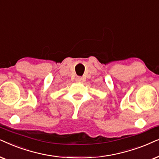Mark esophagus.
<instances>
[{
    "label": "esophagus",
    "mask_w": 159,
    "mask_h": 159,
    "mask_svg": "<svg viewBox=\"0 0 159 159\" xmlns=\"http://www.w3.org/2000/svg\"><path fill=\"white\" fill-rule=\"evenodd\" d=\"M75 81L76 82H81L82 81V78L81 77H79V76H78V77L75 78Z\"/></svg>",
    "instance_id": "obj_1"
}]
</instances>
